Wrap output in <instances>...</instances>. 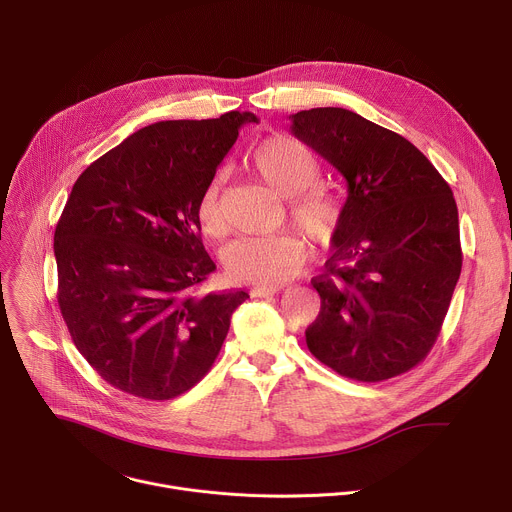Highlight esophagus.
Instances as JSON below:
<instances>
[{
    "label": "esophagus",
    "mask_w": 512,
    "mask_h": 512,
    "mask_svg": "<svg viewBox=\"0 0 512 512\" xmlns=\"http://www.w3.org/2000/svg\"><path fill=\"white\" fill-rule=\"evenodd\" d=\"M279 291H281L279 285H259V287L251 289V296L253 298H269V296L279 294Z\"/></svg>",
    "instance_id": "obj_1"
}]
</instances>
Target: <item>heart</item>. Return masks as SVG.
Returning <instances> with one entry per match:
<instances>
[{
  "mask_svg": "<svg viewBox=\"0 0 512 512\" xmlns=\"http://www.w3.org/2000/svg\"><path fill=\"white\" fill-rule=\"evenodd\" d=\"M247 164L275 194L291 198V216L316 243L326 245L336 237L344 218V198L330 188H310L320 174V166L304 143L277 133L257 145ZM196 218L208 237L223 239L227 235L229 227L218 182H212L202 192ZM308 255L304 237L279 233L273 237L239 239L227 247L223 261L229 275L239 283L277 285L298 275Z\"/></svg>",
  "mask_w": 512,
  "mask_h": 512,
  "instance_id": "b5f03b06",
  "label": "heart"
}]
</instances>
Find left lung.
Wrapping results in <instances>:
<instances>
[{
	"label": "left lung",
	"mask_w": 512,
	"mask_h": 512,
	"mask_svg": "<svg viewBox=\"0 0 512 512\" xmlns=\"http://www.w3.org/2000/svg\"><path fill=\"white\" fill-rule=\"evenodd\" d=\"M291 133L348 186L310 352L342 377L377 383L419 364L442 330L462 271L448 182L403 135L340 107L291 115Z\"/></svg>",
	"instance_id": "1"
}]
</instances>
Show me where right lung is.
I'll list each match as a JSON object with an SVG mask.
<instances>
[{"instance_id": "right-lung-1", "label": "right lung", "mask_w": 512, "mask_h": 512, "mask_svg": "<svg viewBox=\"0 0 512 512\" xmlns=\"http://www.w3.org/2000/svg\"><path fill=\"white\" fill-rule=\"evenodd\" d=\"M249 111L158 121L72 186L54 233L58 306L72 342L115 389L174 399L212 367L247 291L196 294L216 269L196 206Z\"/></svg>"}]
</instances>
